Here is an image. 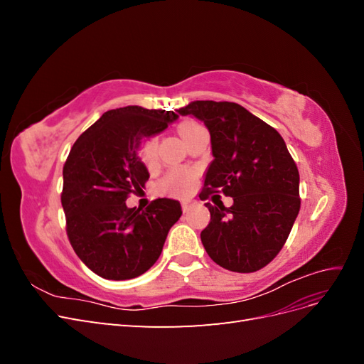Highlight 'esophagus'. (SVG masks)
<instances>
[{"mask_svg":"<svg viewBox=\"0 0 364 364\" xmlns=\"http://www.w3.org/2000/svg\"><path fill=\"white\" fill-rule=\"evenodd\" d=\"M191 206H193V202H191V200H183V202H182V211H183V213H188Z\"/></svg>","mask_w":364,"mask_h":364,"instance_id":"1","label":"esophagus"}]
</instances>
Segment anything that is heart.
Segmentation results:
<instances>
[{"label": "heart", "instance_id": "1", "mask_svg": "<svg viewBox=\"0 0 364 364\" xmlns=\"http://www.w3.org/2000/svg\"><path fill=\"white\" fill-rule=\"evenodd\" d=\"M197 126L194 121H185L179 126V134L181 136L185 135V132ZM156 147L158 142L156 138H150L146 142H142V146L139 149V158L141 161L150 165L156 158ZM196 185V174L191 170H173L165 176V179L162 181L161 186L164 191L173 193V194H179V196H186L188 193L193 191Z\"/></svg>", "mask_w": 364, "mask_h": 364}]
</instances>
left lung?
I'll use <instances>...</instances> for the list:
<instances>
[{
    "instance_id": "1",
    "label": "left lung",
    "mask_w": 364,
    "mask_h": 364,
    "mask_svg": "<svg viewBox=\"0 0 364 364\" xmlns=\"http://www.w3.org/2000/svg\"><path fill=\"white\" fill-rule=\"evenodd\" d=\"M211 134L214 161L200 199L211 214L200 238L220 267L257 272L278 255L301 209L299 171L282 136L247 109L232 102L202 100L181 107ZM232 196L226 208L216 194Z\"/></svg>"
}]
</instances>
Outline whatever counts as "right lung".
<instances>
[{
  "label": "right lung",
  "mask_w": 364,
  "mask_h": 364,
  "mask_svg": "<svg viewBox=\"0 0 364 364\" xmlns=\"http://www.w3.org/2000/svg\"><path fill=\"white\" fill-rule=\"evenodd\" d=\"M178 118L173 111L126 106L105 112L77 138L63 165L60 200L70 243L87 269L112 281L136 278L159 258L170 228L182 215L178 200L127 208L149 171L136 151Z\"/></svg>",
  "instance_id": "add662e5"
}]
</instances>
